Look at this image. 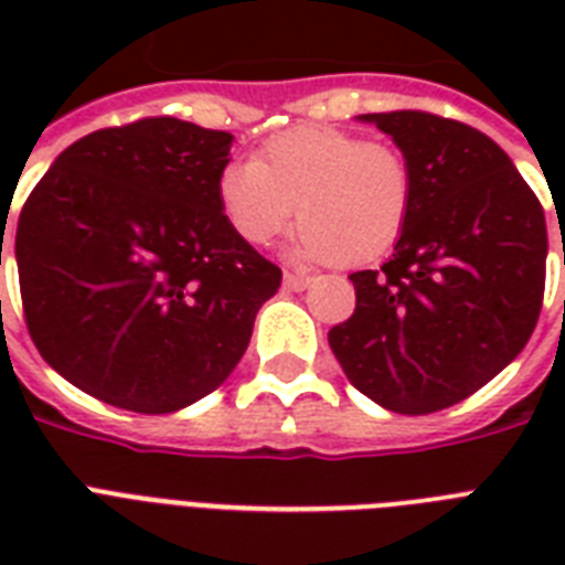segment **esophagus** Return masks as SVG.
Segmentation results:
<instances>
[{"label":"esophagus","mask_w":565,"mask_h":565,"mask_svg":"<svg viewBox=\"0 0 565 565\" xmlns=\"http://www.w3.org/2000/svg\"><path fill=\"white\" fill-rule=\"evenodd\" d=\"M284 287H287V290L301 292V290H308V287H310V278H308V275H292V273H284Z\"/></svg>","instance_id":"obj_1"}]
</instances>
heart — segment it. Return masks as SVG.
<instances>
[{"instance_id": "b5f03b06", "label": "heart", "mask_w": 565, "mask_h": 565, "mask_svg": "<svg viewBox=\"0 0 565 565\" xmlns=\"http://www.w3.org/2000/svg\"><path fill=\"white\" fill-rule=\"evenodd\" d=\"M216 202L252 246L269 243L296 211L301 225L292 255L310 264L361 266L402 237L413 172L395 146L334 126H299L266 140L257 161L222 167Z\"/></svg>"}]
</instances>
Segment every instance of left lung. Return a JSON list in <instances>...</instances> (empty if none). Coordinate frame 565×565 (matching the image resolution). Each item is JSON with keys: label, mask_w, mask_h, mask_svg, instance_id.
Listing matches in <instances>:
<instances>
[{"label": "left lung", "mask_w": 565, "mask_h": 565, "mask_svg": "<svg viewBox=\"0 0 565 565\" xmlns=\"http://www.w3.org/2000/svg\"><path fill=\"white\" fill-rule=\"evenodd\" d=\"M358 119L407 158L413 202L393 257L349 275L358 305L328 343L345 377L386 411H443L516 361L534 334L543 204L478 128L422 110Z\"/></svg>", "instance_id": "obj_1"}]
</instances>
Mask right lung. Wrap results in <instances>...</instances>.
<instances>
[{
	"mask_svg": "<svg viewBox=\"0 0 565 565\" xmlns=\"http://www.w3.org/2000/svg\"><path fill=\"white\" fill-rule=\"evenodd\" d=\"M231 143L175 117L102 128L57 154L22 204L25 326L93 398L137 413L199 402L234 372L281 287L216 202Z\"/></svg>",
	"mask_w": 565,
	"mask_h": 565,
	"instance_id": "right-lung-1",
	"label": "right lung"
}]
</instances>
